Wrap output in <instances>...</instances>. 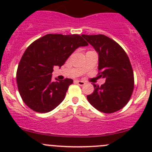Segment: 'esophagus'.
I'll list each match as a JSON object with an SVG mask.
<instances>
[{
    "instance_id": "esophagus-1",
    "label": "esophagus",
    "mask_w": 152,
    "mask_h": 152,
    "mask_svg": "<svg viewBox=\"0 0 152 152\" xmlns=\"http://www.w3.org/2000/svg\"><path fill=\"white\" fill-rule=\"evenodd\" d=\"M76 83L78 84V85H80V86H83V85H85V82H84V81H81V80H76Z\"/></svg>"
}]
</instances>
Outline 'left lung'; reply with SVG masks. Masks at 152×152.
Here are the masks:
<instances>
[{
	"label": "left lung",
	"instance_id": "1",
	"mask_svg": "<svg viewBox=\"0 0 152 152\" xmlns=\"http://www.w3.org/2000/svg\"><path fill=\"white\" fill-rule=\"evenodd\" d=\"M82 37L99 54V77L104 84H93L94 91L87 99L99 111L113 113L126 106L134 89V73L125 50L111 38L103 34Z\"/></svg>",
	"mask_w": 152,
	"mask_h": 152
}]
</instances>
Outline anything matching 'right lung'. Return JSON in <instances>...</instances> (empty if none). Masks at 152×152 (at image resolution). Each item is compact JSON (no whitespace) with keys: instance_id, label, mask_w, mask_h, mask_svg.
Segmentation results:
<instances>
[{"instance_id":"right-lung-1","label":"right lung","mask_w":152,"mask_h":152,"mask_svg":"<svg viewBox=\"0 0 152 152\" xmlns=\"http://www.w3.org/2000/svg\"><path fill=\"white\" fill-rule=\"evenodd\" d=\"M87 42L78 34H49L32 42L24 52L17 70V84L23 101L30 109L45 113L64 100L71 79L52 82L53 67L65 64L71 53Z\"/></svg>"}]
</instances>
